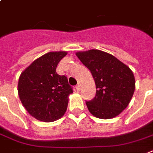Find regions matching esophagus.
Returning a JSON list of instances; mask_svg holds the SVG:
<instances>
[{
	"label": "esophagus",
	"instance_id": "1",
	"mask_svg": "<svg viewBox=\"0 0 153 153\" xmlns=\"http://www.w3.org/2000/svg\"><path fill=\"white\" fill-rule=\"evenodd\" d=\"M75 88H76V90L78 91H81V86H80L79 84L77 85L76 87H75Z\"/></svg>",
	"mask_w": 153,
	"mask_h": 153
}]
</instances>
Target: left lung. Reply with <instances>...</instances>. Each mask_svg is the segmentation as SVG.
I'll return each mask as SVG.
<instances>
[{
    "instance_id": "left-lung-1",
    "label": "left lung",
    "mask_w": 153,
    "mask_h": 153,
    "mask_svg": "<svg viewBox=\"0 0 153 153\" xmlns=\"http://www.w3.org/2000/svg\"><path fill=\"white\" fill-rule=\"evenodd\" d=\"M76 56L89 69L96 86V95L86 102L97 118L108 120L120 115L131 101L136 81L131 70L112 54L90 50L77 52Z\"/></svg>"
}]
</instances>
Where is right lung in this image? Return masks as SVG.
<instances>
[{"label": "right lung", "instance_id": "1", "mask_svg": "<svg viewBox=\"0 0 153 153\" xmlns=\"http://www.w3.org/2000/svg\"><path fill=\"white\" fill-rule=\"evenodd\" d=\"M66 51L49 52L33 62L18 80V95L29 114L38 120L53 122L66 111L69 95L73 93L65 75L56 68Z\"/></svg>", "mask_w": 153, "mask_h": 153}]
</instances>
